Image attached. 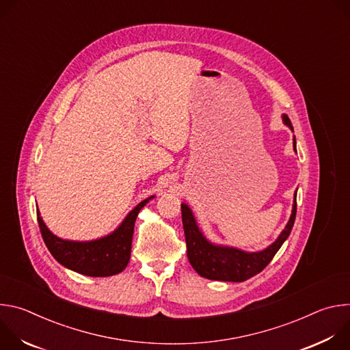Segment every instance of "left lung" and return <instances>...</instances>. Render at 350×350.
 Returning a JSON list of instances; mask_svg holds the SVG:
<instances>
[{"instance_id": "obj_1", "label": "left lung", "mask_w": 350, "mask_h": 350, "mask_svg": "<svg viewBox=\"0 0 350 350\" xmlns=\"http://www.w3.org/2000/svg\"><path fill=\"white\" fill-rule=\"evenodd\" d=\"M282 122L293 131L291 120L286 115H282ZM293 151L296 152L295 135ZM296 191L293 193L292 212L285 228L271 245L258 252H246L234 246L219 245L209 241L202 230L199 228L189 206L183 202L181 217L187 242V256L193 270L204 278L230 282H242L260 273L271 262L292 231L296 217Z\"/></svg>"}]
</instances>
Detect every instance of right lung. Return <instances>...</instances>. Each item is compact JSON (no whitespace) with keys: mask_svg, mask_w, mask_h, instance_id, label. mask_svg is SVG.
I'll return each mask as SVG.
<instances>
[{"mask_svg":"<svg viewBox=\"0 0 350 350\" xmlns=\"http://www.w3.org/2000/svg\"><path fill=\"white\" fill-rule=\"evenodd\" d=\"M152 198L155 195L141 201L111 234L91 241H72L57 237L45 226L38 211L37 220L48 251L58 263L83 275L109 277L122 273L127 267L135 219Z\"/></svg>","mask_w":350,"mask_h":350,"instance_id":"add662e5","label":"right lung"}]
</instances>
